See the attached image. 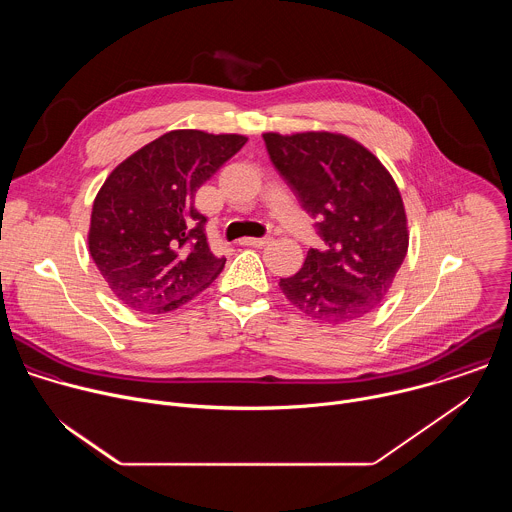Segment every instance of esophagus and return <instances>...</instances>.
Listing matches in <instances>:
<instances>
[{"instance_id": "1", "label": "esophagus", "mask_w": 512, "mask_h": 512, "mask_svg": "<svg viewBox=\"0 0 512 512\" xmlns=\"http://www.w3.org/2000/svg\"><path fill=\"white\" fill-rule=\"evenodd\" d=\"M271 239L269 237H259V239H243L241 245H247V247H265Z\"/></svg>"}]
</instances>
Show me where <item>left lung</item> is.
I'll use <instances>...</instances> for the list:
<instances>
[{
    "mask_svg": "<svg viewBox=\"0 0 512 512\" xmlns=\"http://www.w3.org/2000/svg\"><path fill=\"white\" fill-rule=\"evenodd\" d=\"M267 154L304 210L316 218L324 251L279 279L283 296L326 324L373 312L407 255L401 192L379 158L356 139L330 131L263 133Z\"/></svg>",
    "mask_w": 512,
    "mask_h": 512,
    "instance_id": "8db88e82",
    "label": "left lung"
}]
</instances>
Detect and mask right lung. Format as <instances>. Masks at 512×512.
Instances as JSON below:
<instances>
[{
    "mask_svg": "<svg viewBox=\"0 0 512 512\" xmlns=\"http://www.w3.org/2000/svg\"><path fill=\"white\" fill-rule=\"evenodd\" d=\"M245 143L237 133L174 129L109 174L93 202L89 251L131 310L172 312L223 271L227 259L212 255L194 196Z\"/></svg>",
    "mask_w": 512,
    "mask_h": 512,
    "instance_id": "obj_1",
    "label": "right lung"
}]
</instances>
